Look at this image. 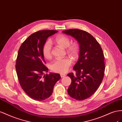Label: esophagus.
I'll list each match as a JSON object with an SVG mask.
<instances>
[{
    "mask_svg": "<svg viewBox=\"0 0 122 122\" xmlns=\"http://www.w3.org/2000/svg\"><path fill=\"white\" fill-rule=\"evenodd\" d=\"M60 76H61V78H63V77H64V76H66V75L65 74H60Z\"/></svg>",
    "mask_w": 122,
    "mask_h": 122,
    "instance_id": "1",
    "label": "esophagus"
}]
</instances>
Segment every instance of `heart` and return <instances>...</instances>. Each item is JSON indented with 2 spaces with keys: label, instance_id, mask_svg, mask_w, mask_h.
Instances as JSON below:
<instances>
[{
  "label": "heart",
  "instance_id": "b5f03b06",
  "mask_svg": "<svg viewBox=\"0 0 122 122\" xmlns=\"http://www.w3.org/2000/svg\"><path fill=\"white\" fill-rule=\"evenodd\" d=\"M55 41L59 46L67 48L66 51L70 56L75 60L79 58L80 47L77 43L71 44V40L68 37L65 35H59L55 39ZM42 54L45 58L49 59L52 56V45L50 41H47L42 47ZM71 65V59L66 57L61 59H56L51 64V71L57 73L63 74L66 72Z\"/></svg>",
  "mask_w": 122,
  "mask_h": 122
}]
</instances>
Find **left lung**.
<instances>
[{
    "label": "left lung",
    "mask_w": 122,
    "mask_h": 122,
    "mask_svg": "<svg viewBox=\"0 0 122 122\" xmlns=\"http://www.w3.org/2000/svg\"><path fill=\"white\" fill-rule=\"evenodd\" d=\"M63 33L75 38L80 47L79 60L73 67L76 74L67 75L71 80L67 92L72 98L84 100L97 91L103 79L105 68L103 51L97 40L85 30L74 29Z\"/></svg>",
    "instance_id": "1"
}]
</instances>
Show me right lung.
Masks as SVG:
<instances>
[{
    "label": "right lung",
    "instance_id": "1",
    "mask_svg": "<svg viewBox=\"0 0 122 122\" xmlns=\"http://www.w3.org/2000/svg\"><path fill=\"white\" fill-rule=\"evenodd\" d=\"M55 30H39L28 37L20 46L16 59V70L19 84L30 98L41 101L48 98L54 86L61 78L59 74L48 72L42 47Z\"/></svg>",
    "mask_w": 122,
    "mask_h": 122
}]
</instances>
